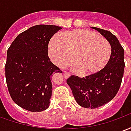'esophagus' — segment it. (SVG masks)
I'll use <instances>...</instances> for the list:
<instances>
[{
  "label": "esophagus",
  "instance_id": "34e87169",
  "mask_svg": "<svg viewBox=\"0 0 131 131\" xmlns=\"http://www.w3.org/2000/svg\"><path fill=\"white\" fill-rule=\"evenodd\" d=\"M63 75H64V77L65 78V79H67L69 77H70V74L68 73V72H66V71H64L63 72Z\"/></svg>",
  "mask_w": 131,
  "mask_h": 131
}]
</instances>
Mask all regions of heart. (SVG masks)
Masks as SVG:
<instances>
[{
	"mask_svg": "<svg viewBox=\"0 0 131 131\" xmlns=\"http://www.w3.org/2000/svg\"><path fill=\"white\" fill-rule=\"evenodd\" d=\"M112 46L98 33L85 29L69 32L66 36L54 35L49 46L52 62L60 67L75 62L84 74H93L107 66L112 55Z\"/></svg>",
	"mask_w": 131,
	"mask_h": 131,
	"instance_id": "1",
	"label": "heart"
}]
</instances>
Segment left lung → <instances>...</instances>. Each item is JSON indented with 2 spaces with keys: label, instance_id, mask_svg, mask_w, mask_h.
Returning a JSON list of instances; mask_svg holds the SVG:
<instances>
[{
  "label": "left lung",
  "instance_id": "1",
  "mask_svg": "<svg viewBox=\"0 0 131 131\" xmlns=\"http://www.w3.org/2000/svg\"><path fill=\"white\" fill-rule=\"evenodd\" d=\"M98 31L112 46V55L107 66L95 74L83 78L72 75L67 80L77 103L85 108L95 109L111 101L118 93L124 76V50L117 38L107 30Z\"/></svg>",
  "mask_w": 131,
  "mask_h": 131
}]
</instances>
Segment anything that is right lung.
I'll return each instance as SVG.
<instances>
[{
	"label": "right lung",
	"mask_w": 131,
	"mask_h": 131,
	"mask_svg": "<svg viewBox=\"0 0 131 131\" xmlns=\"http://www.w3.org/2000/svg\"><path fill=\"white\" fill-rule=\"evenodd\" d=\"M61 27L39 24L19 34L7 52L5 78L13 100L33 112L48 109L52 76L61 70L50 62L49 41Z\"/></svg>",
	"instance_id": "obj_1"
}]
</instances>
